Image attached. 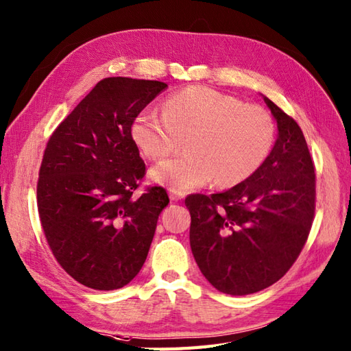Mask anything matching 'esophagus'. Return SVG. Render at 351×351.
<instances>
[{
    "label": "esophagus",
    "mask_w": 351,
    "mask_h": 351,
    "mask_svg": "<svg viewBox=\"0 0 351 351\" xmlns=\"http://www.w3.org/2000/svg\"><path fill=\"white\" fill-rule=\"evenodd\" d=\"M169 198H171V201H180V199L184 198V192L169 191Z\"/></svg>",
    "instance_id": "34e87169"
}]
</instances>
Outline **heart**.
<instances>
[{
    "label": "heart",
    "mask_w": 351,
    "mask_h": 351,
    "mask_svg": "<svg viewBox=\"0 0 351 351\" xmlns=\"http://www.w3.org/2000/svg\"><path fill=\"white\" fill-rule=\"evenodd\" d=\"M141 153L152 160L167 158L184 138L186 154L159 163L152 178L171 191H189L215 178L231 188L252 177L274 149V117L261 106L202 85L171 95L163 115L141 111L130 126Z\"/></svg>",
    "instance_id": "obj_1"
}]
</instances>
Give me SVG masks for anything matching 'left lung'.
I'll list each match as a JSON object with an SVG mask.
<instances>
[{
  "mask_svg": "<svg viewBox=\"0 0 351 351\" xmlns=\"http://www.w3.org/2000/svg\"><path fill=\"white\" fill-rule=\"evenodd\" d=\"M278 124L269 158L247 180L221 193H193L189 240L201 274L231 295L279 281L305 246L315 212V173L303 132L270 99Z\"/></svg>",
  "mask_w": 351,
  "mask_h": 351,
  "instance_id": "1",
  "label": "left lung"
}]
</instances>
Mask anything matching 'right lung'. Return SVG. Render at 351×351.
<instances>
[{
    "mask_svg": "<svg viewBox=\"0 0 351 351\" xmlns=\"http://www.w3.org/2000/svg\"><path fill=\"white\" fill-rule=\"evenodd\" d=\"M167 87L105 77L46 144L37 182L45 237L60 266L88 288L117 290L139 274L169 202L160 186L134 197L145 163L130 135L135 117Z\"/></svg>",
    "mask_w": 351,
    "mask_h": 351,
    "instance_id": "1",
    "label": "right lung"
}]
</instances>
